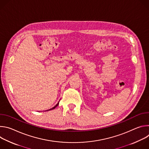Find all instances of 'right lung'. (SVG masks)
<instances>
[{"label":"right lung","instance_id":"add662e5","mask_svg":"<svg viewBox=\"0 0 149 149\" xmlns=\"http://www.w3.org/2000/svg\"><path fill=\"white\" fill-rule=\"evenodd\" d=\"M59 102H58L56 104V105H55V106H54V107L53 108H52V109H49V110H53V109H55V108L57 107V106H58V105L59 104ZM48 110H47V111H48Z\"/></svg>","mask_w":149,"mask_h":149}]
</instances>
